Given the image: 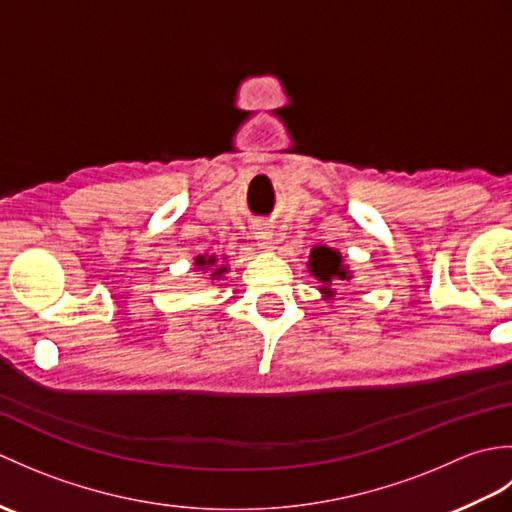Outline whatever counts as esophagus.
I'll return each instance as SVG.
<instances>
[{
    "instance_id": "1",
    "label": "esophagus",
    "mask_w": 512,
    "mask_h": 512,
    "mask_svg": "<svg viewBox=\"0 0 512 512\" xmlns=\"http://www.w3.org/2000/svg\"><path fill=\"white\" fill-rule=\"evenodd\" d=\"M255 228V237L259 239V246L262 248H273V224H270L268 220H255L253 224Z\"/></svg>"
}]
</instances>
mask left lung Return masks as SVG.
Listing matches in <instances>:
<instances>
[{
  "label": "left lung",
  "instance_id": "obj_1",
  "mask_svg": "<svg viewBox=\"0 0 512 512\" xmlns=\"http://www.w3.org/2000/svg\"><path fill=\"white\" fill-rule=\"evenodd\" d=\"M310 273L321 281V292L325 299H330L334 295L332 290V281L334 279H350V270L343 264V257L339 250H332L328 246H314L310 250Z\"/></svg>",
  "mask_w": 512,
  "mask_h": 512
}]
</instances>
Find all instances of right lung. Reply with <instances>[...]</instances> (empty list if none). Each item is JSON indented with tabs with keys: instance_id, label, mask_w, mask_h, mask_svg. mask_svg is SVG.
Masks as SVG:
<instances>
[{
	"instance_id": "1",
	"label": "right lung",
	"mask_w": 512,
	"mask_h": 512,
	"mask_svg": "<svg viewBox=\"0 0 512 512\" xmlns=\"http://www.w3.org/2000/svg\"><path fill=\"white\" fill-rule=\"evenodd\" d=\"M195 266H198V270H209V268H213L211 279H220L224 273H228V266H217V257H215V255H200V257H195Z\"/></svg>"
}]
</instances>
